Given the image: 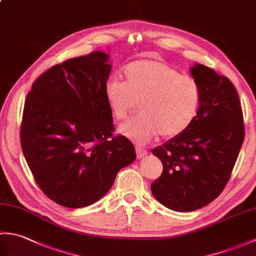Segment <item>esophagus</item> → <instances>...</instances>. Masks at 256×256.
Returning a JSON list of instances; mask_svg holds the SVG:
<instances>
[{"instance_id": "1", "label": "esophagus", "mask_w": 256, "mask_h": 256, "mask_svg": "<svg viewBox=\"0 0 256 256\" xmlns=\"http://www.w3.org/2000/svg\"><path fill=\"white\" fill-rule=\"evenodd\" d=\"M148 154V152L146 150L140 148H136V156H138V160L143 158V157H145Z\"/></svg>"}]
</instances>
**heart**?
<instances>
[{"label":"heart","instance_id":"1","mask_svg":"<svg viewBox=\"0 0 256 256\" xmlns=\"http://www.w3.org/2000/svg\"><path fill=\"white\" fill-rule=\"evenodd\" d=\"M125 81L108 80L106 100L112 116L126 118L140 101V113L118 128V133L138 144L160 134L175 138L192 126L201 104L198 81L167 64L142 59L124 69Z\"/></svg>","mask_w":256,"mask_h":256}]
</instances>
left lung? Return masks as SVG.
<instances>
[{"mask_svg": "<svg viewBox=\"0 0 256 256\" xmlns=\"http://www.w3.org/2000/svg\"><path fill=\"white\" fill-rule=\"evenodd\" d=\"M190 74L201 88L198 116L186 132L152 150L164 167L152 194L178 212L198 210L218 197L244 140L240 99L231 81L200 64Z\"/></svg>", "mask_w": 256, "mask_h": 256, "instance_id": "8db88e82", "label": "left lung"}]
</instances>
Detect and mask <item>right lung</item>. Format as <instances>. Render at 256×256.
Returning <instances> with one entry per match:
<instances>
[{
  "instance_id": "obj_1",
  "label": "right lung",
  "mask_w": 256,
  "mask_h": 256,
  "mask_svg": "<svg viewBox=\"0 0 256 256\" xmlns=\"http://www.w3.org/2000/svg\"><path fill=\"white\" fill-rule=\"evenodd\" d=\"M94 52L50 68L26 96L20 144L38 186L67 208L100 200L116 174L136 158L134 145L112 138L104 96L111 64Z\"/></svg>"
}]
</instances>
